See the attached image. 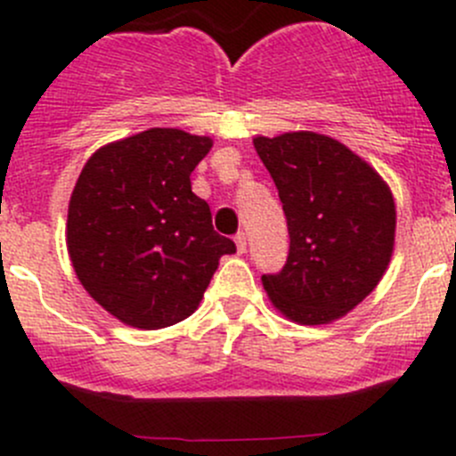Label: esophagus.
Masks as SVG:
<instances>
[{
  "instance_id": "1",
  "label": "esophagus",
  "mask_w": 456,
  "mask_h": 456,
  "mask_svg": "<svg viewBox=\"0 0 456 456\" xmlns=\"http://www.w3.org/2000/svg\"><path fill=\"white\" fill-rule=\"evenodd\" d=\"M233 240H236L238 254H245V251H247V236H245V233L238 232L236 236H233Z\"/></svg>"
}]
</instances>
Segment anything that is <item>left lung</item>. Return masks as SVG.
Instances as JSON below:
<instances>
[{"label": "left lung", "instance_id": "left-lung-1", "mask_svg": "<svg viewBox=\"0 0 456 456\" xmlns=\"http://www.w3.org/2000/svg\"><path fill=\"white\" fill-rule=\"evenodd\" d=\"M291 245L262 275L275 309L297 324L339 320L379 284L395 245V200L379 174L346 145L315 132L256 136Z\"/></svg>", "mask_w": 456, "mask_h": 456}]
</instances>
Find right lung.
<instances>
[{"label": "right lung", "instance_id": "1", "mask_svg": "<svg viewBox=\"0 0 456 456\" xmlns=\"http://www.w3.org/2000/svg\"><path fill=\"white\" fill-rule=\"evenodd\" d=\"M209 136L151 127L87 159L68 205V254L84 289L123 324L156 330L199 309L218 260L236 254L191 191Z\"/></svg>", "mask_w": 456, "mask_h": 456}]
</instances>
